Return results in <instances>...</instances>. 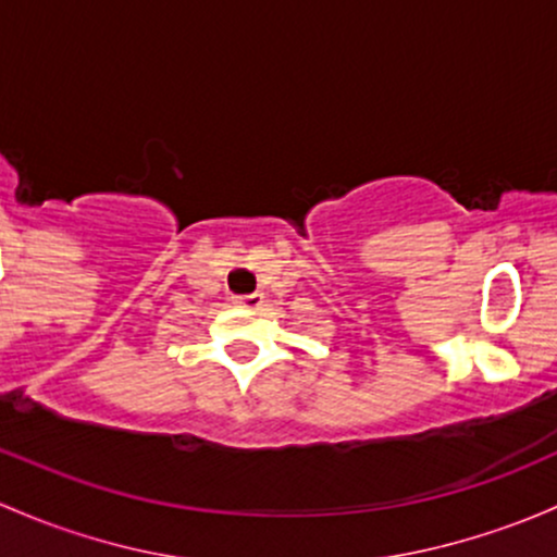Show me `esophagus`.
<instances>
[{"mask_svg":"<svg viewBox=\"0 0 557 557\" xmlns=\"http://www.w3.org/2000/svg\"><path fill=\"white\" fill-rule=\"evenodd\" d=\"M237 307H248V309H259L263 304V296L261 294H248V296H234L232 298Z\"/></svg>","mask_w":557,"mask_h":557,"instance_id":"obj_1","label":"esophagus"}]
</instances>
